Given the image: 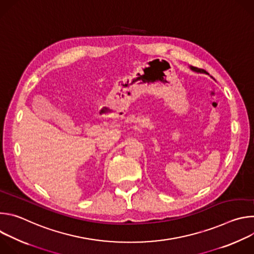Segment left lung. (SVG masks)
Segmentation results:
<instances>
[{
	"mask_svg": "<svg viewBox=\"0 0 254 254\" xmlns=\"http://www.w3.org/2000/svg\"><path fill=\"white\" fill-rule=\"evenodd\" d=\"M193 71H195V72H200V73H206V71L204 70V69H200V68H197V67H193V66H191L190 67Z\"/></svg>",
	"mask_w": 254,
	"mask_h": 254,
	"instance_id": "1",
	"label": "left lung"
}]
</instances>
